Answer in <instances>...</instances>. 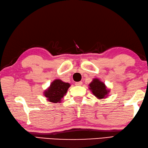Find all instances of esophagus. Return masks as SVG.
<instances>
[{"label": "esophagus", "mask_w": 148, "mask_h": 148, "mask_svg": "<svg viewBox=\"0 0 148 148\" xmlns=\"http://www.w3.org/2000/svg\"><path fill=\"white\" fill-rule=\"evenodd\" d=\"M75 86H81L82 84V82H81V81L77 82H75Z\"/></svg>", "instance_id": "esophagus-1"}]
</instances>
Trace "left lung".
I'll return each mask as SVG.
<instances>
[{
  "mask_svg": "<svg viewBox=\"0 0 148 148\" xmlns=\"http://www.w3.org/2000/svg\"><path fill=\"white\" fill-rule=\"evenodd\" d=\"M90 89L94 95L100 99L104 98L109 93L104 84L97 79H93L90 84Z\"/></svg>",
  "mask_w": 148,
  "mask_h": 148,
  "instance_id": "8db88e82",
  "label": "left lung"
}]
</instances>
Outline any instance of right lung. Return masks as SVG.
<instances>
[{
	"label": "right lung",
	"mask_w": 148,
	"mask_h": 148,
	"mask_svg": "<svg viewBox=\"0 0 148 148\" xmlns=\"http://www.w3.org/2000/svg\"><path fill=\"white\" fill-rule=\"evenodd\" d=\"M70 84L64 82L60 80H55L51 83L48 90L44 91V95L48 98L49 102L57 103L60 102L61 99L63 98L67 93Z\"/></svg>",
	"instance_id": "obj_1"
}]
</instances>
